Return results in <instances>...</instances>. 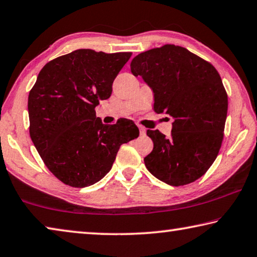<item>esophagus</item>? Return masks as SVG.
<instances>
[{"label":"esophagus","instance_id":"34e87169","mask_svg":"<svg viewBox=\"0 0 257 257\" xmlns=\"http://www.w3.org/2000/svg\"><path fill=\"white\" fill-rule=\"evenodd\" d=\"M138 129H139V133H141L142 136H144V135L146 134V129L143 127V125H139V124H138Z\"/></svg>","mask_w":257,"mask_h":257}]
</instances>
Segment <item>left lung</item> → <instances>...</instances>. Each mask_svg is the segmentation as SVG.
I'll return each instance as SVG.
<instances>
[{
	"label": "left lung",
	"instance_id": "obj_1",
	"mask_svg": "<svg viewBox=\"0 0 257 257\" xmlns=\"http://www.w3.org/2000/svg\"><path fill=\"white\" fill-rule=\"evenodd\" d=\"M130 70L154 94V111L172 116L171 136L147 130L154 143L149 171L170 186L190 184L214 162L223 139L228 96L211 63L185 47L164 45L133 59Z\"/></svg>",
	"mask_w": 257,
	"mask_h": 257
}]
</instances>
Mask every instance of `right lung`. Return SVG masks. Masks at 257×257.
Returning a JSON list of instances; mask_svg holds the SVG:
<instances>
[{
    "label": "right lung",
    "instance_id": "1",
    "mask_svg": "<svg viewBox=\"0 0 257 257\" xmlns=\"http://www.w3.org/2000/svg\"><path fill=\"white\" fill-rule=\"evenodd\" d=\"M132 56L80 49L46 63L28 97L29 134L49 170L63 184L88 187L111 170L120 146L139 136L132 120L104 124L99 101Z\"/></svg>",
    "mask_w": 257,
    "mask_h": 257
}]
</instances>
